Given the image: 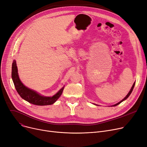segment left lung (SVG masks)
Wrapping results in <instances>:
<instances>
[{"label": "left lung", "mask_w": 147, "mask_h": 147, "mask_svg": "<svg viewBox=\"0 0 147 147\" xmlns=\"http://www.w3.org/2000/svg\"><path fill=\"white\" fill-rule=\"evenodd\" d=\"M135 82H134V84H133V86H132V87H131V89H130V92H129V93H128V94H127V96H125V97H124V99H123V100H121V101H120V102H118V103H117V104H115V105H113V106H114H114H117V105H118V104H120V103H121V102H123V101H124V100H125V99H127V98H128V97H129V96H130V94H131V92H132V91H133V90H134V86H135Z\"/></svg>", "instance_id": "8db88e82"}]
</instances>
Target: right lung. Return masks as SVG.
Listing matches in <instances>:
<instances>
[{
	"mask_svg": "<svg viewBox=\"0 0 147 147\" xmlns=\"http://www.w3.org/2000/svg\"><path fill=\"white\" fill-rule=\"evenodd\" d=\"M18 70L16 64V61L14 60L13 61L12 65V78L14 84V86L17 92L22 98L24 99L30 103L36 105H49L53 104L56 101L60 96L61 95L64 87L61 88L59 92L52 97H45L41 96L34 90L29 89L24 86L21 82L18 75Z\"/></svg>",
	"mask_w": 147,
	"mask_h": 147,
	"instance_id": "1",
	"label": "right lung"
}]
</instances>
